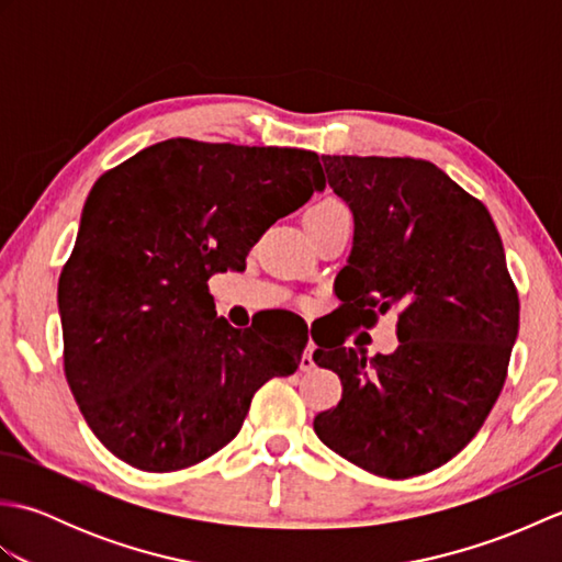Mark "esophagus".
<instances>
[{"instance_id":"1","label":"esophagus","mask_w":562,"mask_h":562,"mask_svg":"<svg viewBox=\"0 0 562 562\" xmlns=\"http://www.w3.org/2000/svg\"><path fill=\"white\" fill-rule=\"evenodd\" d=\"M314 350H316V345H314L312 340H308V342H306V350H304V355H302V362H300L302 372H312V369L316 367V364H314Z\"/></svg>"}]
</instances>
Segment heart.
<instances>
[{
  "label": "heart",
  "mask_w": 562,
  "mask_h": 562,
  "mask_svg": "<svg viewBox=\"0 0 562 562\" xmlns=\"http://www.w3.org/2000/svg\"><path fill=\"white\" fill-rule=\"evenodd\" d=\"M342 210H345V205H342V202H340L338 198L326 195V198L316 200L314 205L308 207L306 217H326V214H336V212H342Z\"/></svg>",
  "instance_id": "obj_1"
}]
</instances>
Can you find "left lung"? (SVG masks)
Here are the masks:
<instances>
[{
    "mask_svg": "<svg viewBox=\"0 0 562 562\" xmlns=\"http://www.w3.org/2000/svg\"><path fill=\"white\" fill-rule=\"evenodd\" d=\"M324 166L355 214L340 302L364 328L398 312V348L369 360L342 342L316 350L342 398L314 429L374 475L435 471L475 437L505 386L519 294L503 238L483 202L425 159L324 157Z\"/></svg>",
    "mask_w": 562,
    "mask_h": 562,
    "instance_id": "obj_1",
    "label": "left lung"
}]
</instances>
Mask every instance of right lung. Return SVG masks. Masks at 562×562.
Here are the masks:
<instances>
[{
    "instance_id": "add662e5",
    "label": "right lung",
    "mask_w": 562,
    "mask_h": 562,
    "mask_svg": "<svg viewBox=\"0 0 562 562\" xmlns=\"http://www.w3.org/2000/svg\"><path fill=\"white\" fill-rule=\"evenodd\" d=\"M324 188L316 151L188 137L93 183L57 306L67 384L117 459L149 473L205 461L268 379L296 372L306 340L232 328L207 280L244 268L258 238Z\"/></svg>"
}]
</instances>
